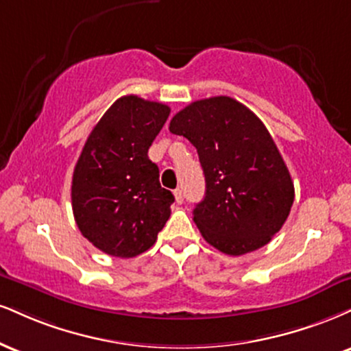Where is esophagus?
Instances as JSON below:
<instances>
[{
	"mask_svg": "<svg viewBox=\"0 0 351 351\" xmlns=\"http://www.w3.org/2000/svg\"><path fill=\"white\" fill-rule=\"evenodd\" d=\"M173 194H175V201L178 202V204H181V202H183V199H184L183 191H181V189L178 188V189H175V191H173Z\"/></svg>",
	"mask_w": 351,
	"mask_h": 351,
	"instance_id": "obj_1",
	"label": "esophagus"
}]
</instances>
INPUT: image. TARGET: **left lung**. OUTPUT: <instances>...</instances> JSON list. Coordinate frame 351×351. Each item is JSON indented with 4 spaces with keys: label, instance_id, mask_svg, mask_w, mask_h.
I'll return each mask as SVG.
<instances>
[{
    "label": "left lung",
    "instance_id": "8db88e82",
    "mask_svg": "<svg viewBox=\"0 0 351 351\" xmlns=\"http://www.w3.org/2000/svg\"><path fill=\"white\" fill-rule=\"evenodd\" d=\"M170 132L199 155L206 196L193 219L206 242L234 256L267 245L289 216L294 184L263 122L237 99L214 96L176 112Z\"/></svg>",
    "mask_w": 351,
    "mask_h": 351
}]
</instances>
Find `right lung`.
<instances>
[{"label":"right lung","instance_id":"1","mask_svg":"<svg viewBox=\"0 0 351 351\" xmlns=\"http://www.w3.org/2000/svg\"><path fill=\"white\" fill-rule=\"evenodd\" d=\"M170 116L167 104L129 95L104 112L84 143L71 180L80 232L101 252L132 258L147 252L175 201L160 184L149 149Z\"/></svg>","mask_w":351,"mask_h":351}]
</instances>
